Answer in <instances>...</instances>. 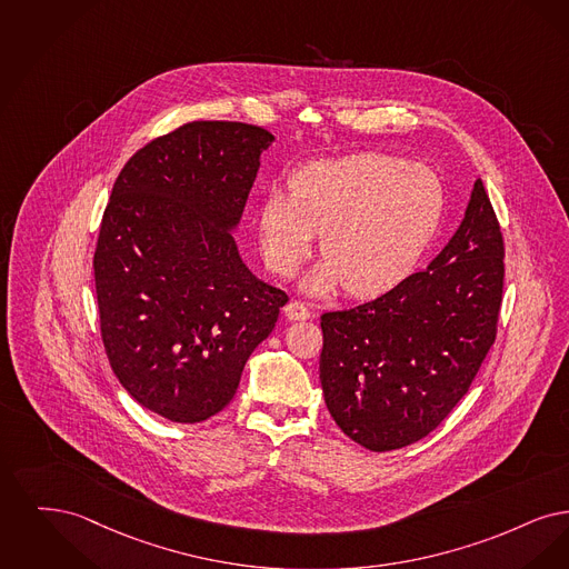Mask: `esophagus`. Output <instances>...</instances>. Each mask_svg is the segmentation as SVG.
Instances as JSON below:
<instances>
[{"label": "esophagus", "mask_w": 569, "mask_h": 569, "mask_svg": "<svg viewBox=\"0 0 569 569\" xmlns=\"http://www.w3.org/2000/svg\"><path fill=\"white\" fill-rule=\"evenodd\" d=\"M284 317H287L289 321H306V319L312 317V312L308 310L306 303L291 301V303H287V308H284Z\"/></svg>", "instance_id": "34e87169"}]
</instances>
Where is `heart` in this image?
<instances>
[{
	"instance_id": "b5f03b06",
	"label": "heart",
	"mask_w": 569,
	"mask_h": 569,
	"mask_svg": "<svg viewBox=\"0 0 569 569\" xmlns=\"http://www.w3.org/2000/svg\"><path fill=\"white\" fill-rule=\"evenodd\" d=\"M445 214V187L420 163L359 152L315 161L291 176L289 196L261 201L257 227L263 259L293 276L321 233V263L303 289L327 296H382L419 263Z\"/></svg>"
}]
</instances>
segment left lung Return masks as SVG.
<instances>
[{"mask_svg":"<svg viewBox=\"0 0 569 569\" xmlns=\"http://www.w3.org/2000/svg\"><path fill=\"white\" fill-rule=\"evenodd\" d=\"M503 238L478 178L466 217L427 270L321 317V385L338 427L373 452L429 436L470 391L497 333Z\"/></svg>","mask_w":569,"mask_h":569,"instance_id":"1","label":"left lung"}]
</instances>
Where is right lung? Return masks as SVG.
Returning a JSON list of instances; mask_svg holds the SVG:
<instances>
[{
	"label": "right lung",
	"mask_w": 569,
	"mask_h": 569,
	"mask_svg": "<svg viewBox=\"0 0 569 569\" xmlns=\"http://www.w3.org/2000/svg\"><path fill=\"white\" fill-rule=\"evenodd\" d=\"M272 142L257 124L193 121L138 150L112 187L93 257L101 340L124 391L163 419L221 412L289 301L233 240Z\"/></svg>",
	"instance_id": "1"
}]
</instances>
